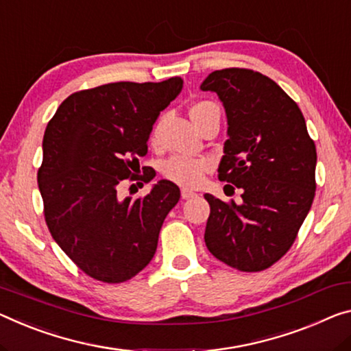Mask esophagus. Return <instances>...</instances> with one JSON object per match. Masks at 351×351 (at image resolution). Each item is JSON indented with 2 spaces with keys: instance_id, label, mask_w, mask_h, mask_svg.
Returning a JSON list of instances; mask_svg holds the SVG:
<instances>
[{
  "instance_id": "esophagus-1",
  "label": "esophagus",
  "mask_w": 351,
  "mask_h": 351,
  "mask_svg": "<svg viewBox=\"0 0 351 351\" xmlns=\"http://www.w3.org/2000/svg\"><path fill=\"white\" fill-rule=\"evenodd\" d=\"M180 196H182V199H190L193 196H196V193H193L191 190H188V188H182Z\"/></svg>"
}]
</instances>
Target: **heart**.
<instances>
[{
    "label": "heart",
    "instance_id": "heart-1",
    "mask_svg": "<svg viewBox=\"0 0 351 351\" xmlns=\"http://www.w3.org/2000/svg\"><path fill=\"white\" fill-rule=\"evenodd\" d=\"M212 112H218L219 114L218 106L213 101L202 100L194 104L191 108V117L196 127L201 119L212 114ZM155 136H157V133H154V138ZM210 169H212V161L210 160L183 157V155H174V157L168 158L163 163V174L166 179L177 183V185L188 188L197 186Z\"/></svg>",
    "mask_w": 351,
    "mask_h": 351
}]
</instances>
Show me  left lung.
<instances>
[{"label": "left lung", "instance_id": "8db88e82", "mask_svg": "<svg viewBox=\"0 0 351 351\" xmlns=\"http://www.w3.org/2000/svg\"><path fill=\"white\" fill-rule=\"evenodd\" d=\"M202 90L217 93L228 116L229 139L219 180L240 188L241 202L206 194V245L240 271L276 263L298 235L315 196V144L298 105L265 75L251 69L215 70Z\"/></svg>", "mask_w": 351, "mask_h": 351}]
</instances>
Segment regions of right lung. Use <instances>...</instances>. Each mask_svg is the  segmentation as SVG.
Wrapping results in <instances>:
<instances>
[{
	"mask_svg": "<svg viewBox=\"0 0 351 351\" xmlns=\"http://www.w3.org/2000/svg\"><path fill=\"white\" fill-rule=\"evenodd\" d=\"M183 80L119 82L78 90L59 105L44 134L37 183L48 230L88 276L125 282L157 251L166 215L179 202L176 183L160 180L150 193L121 199L123 180L149 183L138 157L160 111L180 94Z\"/></svg>",
	"mask_w": 351,
	"mask_h": 351,
	"instance_id": "right-lung-1",
	"label": "right lung"
}]
</instances>
